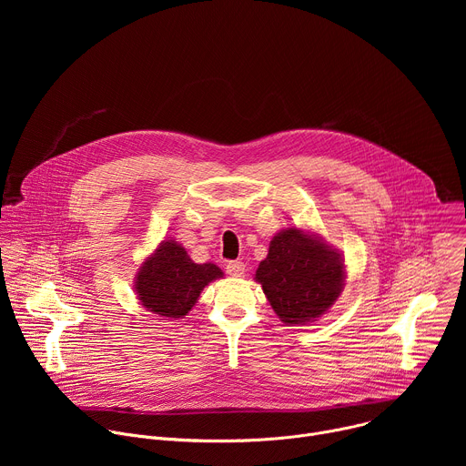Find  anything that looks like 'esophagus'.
<instances>
[{"mask_svg": "<svg viewBox=\"0 0 466 466\" xmlns=\"http://www.w3.org/2000/svg\"><path fill=\"white\" fill-rule=\"evenodd\" d=\"M227 273L230 277H243L245 275V263L243 261H228L227 263Z\"/></svg>", "mask_w": 466, "mask_h": 466, "instance_id": "obj_1", "label": "esophagus"}]
</instances>
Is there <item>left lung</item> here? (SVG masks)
<instances>
[{
  "label": "left lung",
  "mask_w": 466,
  "mask_h": 466,
  "mask_svg": "<svg viewBox=\"0 0 466 466\" xmlns=\"http://www.w3.org/2000/svg\"><path fill=\"white\" fill-rule=\"evenodd\" d=\"M256 282L286 324H308L324 315L345 286L341 254L297 227L279 232L259 261Z\"/></svg>",
  "instance_id": "left-lung-1"
}]
</instances>
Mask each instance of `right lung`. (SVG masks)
<instances>
[{"mask_svg":"<svg viewBox=\"0 0 466 466\" xmlns=\"http://www.w3.org/2000/svg\"><path fill=\"white\" fill-rule=\"evenodd\" d=\"M223 271L214 263H195L186 248L166 239L142 263L137 273L138 300L147 311L160 317H184L201 297V291Z\"/></svg>","mask_w":466,"mask_h":466,"instance_id":"obj_1","label":"right lung"}]
</instances>
